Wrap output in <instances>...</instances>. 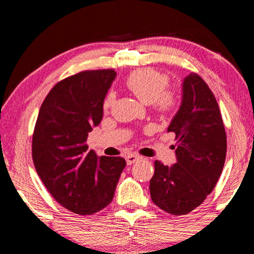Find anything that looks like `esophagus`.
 Masks as SVG:
<instances>
[{"instance_id":"34e87169","label":"esophagus","mask_w":254,"mask_h":254,"mask_svg":"<svg viewBox=\"0 0 254 254\" xmlns=\"http://www.w3.org/2000/svg\"><path fill=\"white\" fill-rule=\"evenodd\" d=\"M140 158H141V156H138L136 154H128L126 156V162L128 165H131V164H134L135 162H137Z\"/></svg>"}]
</instances>
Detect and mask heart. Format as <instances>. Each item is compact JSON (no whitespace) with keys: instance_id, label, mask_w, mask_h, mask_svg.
<instances>
[{"instance_id":"1","label":"heart","mask_w":254,"mask_h":254,"mask_svg":"<svg viewBox=\"0 0 254 254\" xmlns=\"http://www.w3.org/2000/svg\"><path fill=\"white\" fill-rule=\"evenodd\" d=\"M169 77L152 68H142L131 72L126 79L128 90L143 104H152L161 113H169L178 106L179 97L175 90L166 89ZM114 102V95L109 93L104 107L110 109Z\"/></svg>"}]
</instances>
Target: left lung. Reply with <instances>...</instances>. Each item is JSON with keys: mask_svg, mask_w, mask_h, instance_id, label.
Masks as SVG:
<instances>
[{"mask_svg": "<svg viewBox=\"0 0 254 254\" xmlns=\"http://www.w3.org/2000/svg\"><path fill=\"white\" fill-rule=\"evenodd\" d=\"M168 131L176 134L177 163L155 161L150 195L156 206L185 215L214 190L227 155V135L218 104L207 83L195 72L183 82V99Z\"/></svg>", "mask_w": 254, "mask_h": 254, "instance_id": "left-lung-1", "label": "left lung"}]
</instances>
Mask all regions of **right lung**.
<instances>
[{"label":"right lung","instance_id":"add662e5","mask_svg":"<svg viewBox=\"0 0 254 254\" xmlns=\"http://www.w3.org/2000/svg\"><path fill=\"white\" fill-rule=\"evenodd\" d=\"M114 69L85 70L62 79L41 104L32 136V158L51 195L65 209L92 215L113 199L126 166L123 157H98L86 138L103 119Z\"/></svg>","mask_w":254,"mask_h":254}]
</instances>
